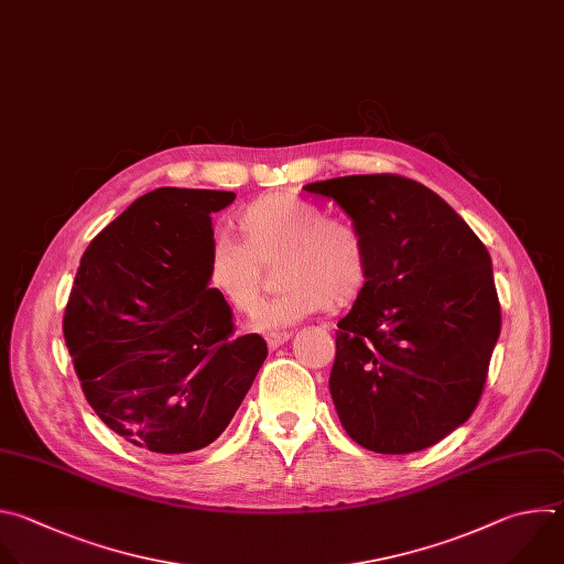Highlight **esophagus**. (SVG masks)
<instances>
[{
	"instance_id": "obj_1",
	"label": "esophagus",
	"mask_w": 564,
	"mask_h": 564,
	"mask_svg": "<svg viewBox=\"0 0 564 564\" xmlns=\"http://www.w3.org/2000/svg\"><path fill=\"white\" fill-rule=\"evenodd\" d=\"M291 337V333H286V330H282V333H269L267 335V345H269V349H278V347H282L286 340Z\"/></svg>"
}]
</instances>
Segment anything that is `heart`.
<instances>
[{
	"mask_svg": "<svg viewBox=\"0 0 564 564\" xmlns=\"http://www.w3.org/2000/svg\"><path fill=\"white\" fill-rule=\"evenodd\" d=\"M240 242L217 238L206 260L210 291L238 313H256L264 267L284 286L258 315V328H284L330 306L351 304L369 280V251L356 224L293 193H269L236 215Z\"/></svg>",
	"mask_w": 564,
	"mask_h": 564,
	"instance_id": "obj_1",
	"label": "heart"
}]
</instances>
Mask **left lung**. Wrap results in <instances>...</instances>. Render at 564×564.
Returning a JSON list of instances; mask_svg holds the SVG:
<instances>
[{"label":"left lung","instance_id":"left-lung-1","mask_svg":"<svg viewBox=\"0 0 564 564\" xmlns=\"http://www.w3.org/2000/svg\"><path fill=\"white\" fill-rule=\"evenodd\" d=\"M362 234L369 280L337 322L330 398L369 452L413 454L474 413L500 335L487 247L431 188L391 173L306 184Z\"/></svg>","mask_w":564,"mask_h":564}]
</instances>
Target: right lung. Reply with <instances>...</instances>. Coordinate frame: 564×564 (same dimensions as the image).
Masks as SVG:
<instances>
[{
	"mask_svg": "<svg viewBox=\"0 0 564 564\" xmlns=\"http://www.w3.org/2000/svg\"><path fill=\"white\" fill-rule=\"evenodd\" d=\"M231 191L155 188L93 238L64 313V340L99 420L153 454H188L229 426L262 362L258 333L206 282L210 215Z\"/></svg>",
	"mask_w": 564,
	"mask_h": 564,
	"instance_id": "obj_1",
	"label": "right lung"
}]
</instances>
